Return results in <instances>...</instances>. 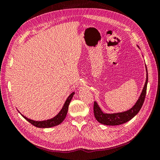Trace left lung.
<instances>
[{
    "mask_svg": "<svg viewBox=\"0 0 160 160\" xmlns=\"http://www.w3.org/2000/svg\"><path fill=\"white\" fill-rule=\"evenodd\" d=\"M146 70L147 72L146 74V81L145 83L144 87L142 89V91L138 98L137 102L133 106V107L123 112L114 113H105L103 112L102 110L99 108L98 103L95 101L93 106V112L95 119L98 122L101 124L106 125H118L126 123L129 122L136 115L139 110L141 109L142 105L143 104L146 95L147 85L148 81V69L146 65Z\"/></svg>",
    "mask_w": 160,
    "mask_h": 160,
    "instance_id": "obj_1",
    "label": "left lung"
}]
</instances>
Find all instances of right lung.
<instances>
[{
    "mask_svg": "<svg viewBox=\"0 0 160 160\" xmlns=\"http://www.w3.org/2000/svg\"><path fill=\"white\" fill-rule=\"evenodd\" d=\"M75 93L72 92V93L69 95V96L66 99L65 102L63 105V107L61 109V110L59 111V113H58L57 115H55L54 118H52L50 119H47V120H44V121H34L31 119H28L26 118L25 116H24L23 115L21 114L22 117L25 118L27 121H28V122L31 123L32 125H33L34 126H35L37 128H52L56 126V125H59L61 123L63 120L65 119L67 111H68V108H69V105L71 102V101Z\"/></svg>",
    "mask_w": 160,
    "mask_h": 160,
    "instance_id": "1",
    "label": "right lung"
}]
</instances>
